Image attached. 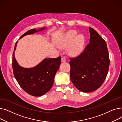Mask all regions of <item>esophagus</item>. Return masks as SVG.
Listing matches in <instances>:
<instances>
[{
  "mask_svg": "<svg viewBox=\"0 0 122 122\" xmlns=\"http://www.w3.org/2000/svg\"><path fill=\"white\" fill-rule=\"evenodd\" d=\"M66 61V58L65 57H62L61 58V62H65Z\"/></svg>",
  "mask_w": 122,
  "mask_h": 122,
  "instance_id": "1",
  "label": "esophagus"
}]
</instances>
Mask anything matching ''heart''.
<instances>
[{"label": "heart", "instance_id": "obj_1", "mask_svg": "<svg viewBox=\"0 0 122 122\" xmlns=\"http://www.w3.org/2000/svg\"><path fill=\"white\" fill-rule=\"evenodd\" d=\"M85 37L82 35H79L75 30H70L66 34L65 37L59 44L60 48H68V53L72 56L80 55L84 50Z\"/></svg>", "mask_w": 122, "mask_h": 122}]
</instances>
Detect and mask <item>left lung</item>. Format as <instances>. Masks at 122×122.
<instances>
[{
  "label": "left lung",
  "instance_id": "1",
  "mask_svg": "<svg viewBox=\"0 0 122 122\" xmlns=\"http://www.w3.org/2000/svg\"><path fill=\"white\" fill-rule=\"evenodd\" d=\"M89 43L78 57L70 60V79L79 91L90 92L97 89L107 75L110 60L105 41L89 28Z\"/></svg>",
  "mask_w": 122,
  "mask_h": 122
}]
</instances>
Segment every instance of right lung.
<instances>
[{
  "label": "right lung",
  "mask_w": 122,
  "mask_h": 122,
  "mask_svg": "<svg viewBox=\"0 0 122 122\" xmlns=\"http://www.w3.org/2000/svg\"><path fill=\"white\" fill-rule=\"evenodd\" d=\"M40 30L31 29L23 34L19 40L24 36L40 31ZM18 41L15 43L14 51L16 48ZM61 57L56 58H46L36 66L26 68L20 66L16 61L14 52L13 53L12 67L15 78L19 85L25 92L34 97H41L46 93L52 87L56 73L59 68Z\"/></svg>",
  "instance_id": "1"
}]
</instances>
